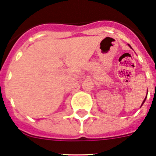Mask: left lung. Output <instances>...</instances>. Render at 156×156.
<instances>
[{
  "instance_id": "8db88e82",
  "label": "left lung",
  "mask_w": 156,
  "mask_h": 156,
  "mask_svg": "<svg viewBox=\"0 0 156 156\" xmlns=\"http://www.w3.org/2000/svg\"><path fill=\"white\" fill-rule=\"evenodd\" d=\"M129 48H131V47H130V45H129ZM146 98H147V97H145V98H144V100L143 101V102H142V104H141V105H142L144 104V101H145V100H146Z\"/></svg>"
}]
</instances>
